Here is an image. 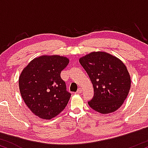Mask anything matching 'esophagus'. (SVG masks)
Here are the masks:
<instances>
[{"instance_id":"34e87169","label":"esophagus","mask_w":148,"mask_h":148,"mask_svg":"<svg viewBox=\"0 0 148 148\" xmlns=\"http://www.w3.org/2000/svg\"><path fill=\"white\" fill-rule=\"evenodd\" d=\"M77 92L78 94H80V93L82 92V89H81V88H79V89H78V90H77V92Z\"/></svg>"}]
</instances>
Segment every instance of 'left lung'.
<instances>
[{
  "label": "left lung",
  "instance_id": "1",
  "mask_svg": "<svg viewBox=\"0 0 148 148\" xmlns=\"http://www.w3.org/2000/svg\"><path fill=\"white\" fill-rule=\"evenodd\" d=\"M79 62L94 88V96L88 105L101 114L117 111L131 88L130 73L123 61L108 53L93 51L80 58Z\"/></svg>",
  "mask_w": 148,
  "mask_h": 148
}]
</instances>
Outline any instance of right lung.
Listing matches in <instances>:
<instances>
[{
	"label": "right lung",
	"instance_id": "add662e5",
	"mask_svg": "<svg viewBox=\"0 0 148 148\" xmlns=\"http://www.w3.org/2000/svg\"><path fill=\"white\" fill-rule=\"evenodd\" d=\"M69 60L58 55H43L32 60L18 79L22 99L33 114L44 120L56 117L67 106L71 94L60 72Z\"/></svg>",
	"mask_w": 148,
	"mask_h": 148
}]
</instances>
